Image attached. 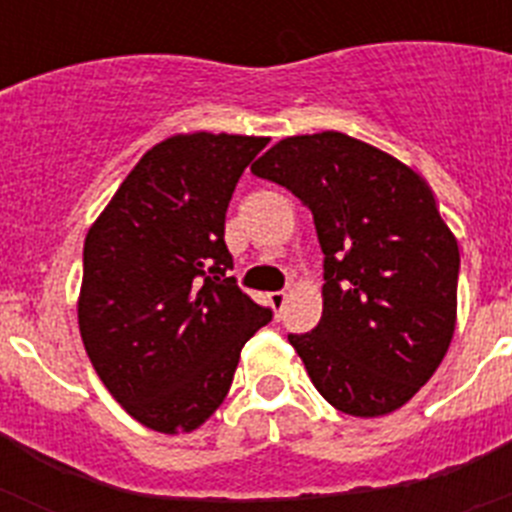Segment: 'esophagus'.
Wrapping results in <instances>:
<instances>
[{
	"instance_id": "obj_1",
	"label": "esophagus",
	"mask_w": 512,
	"mask_h": 512,
	"mask_svg": "<svg viewBox=\"0 0 512 512\" xmlns=\"http://www.w3.org/2000/svg\"><path fill=\"white\" fill-rule=\"evenodd\" d=\"M284 302H287V295H284V292H269V305L274 307V312H282Z\"/></svg>"
}]
</instances>
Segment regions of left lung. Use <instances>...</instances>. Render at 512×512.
I'll list each match as a JSON object with an SVG mask.
<instances>
[{"label":"left lung","instance_id":"left-lung-1","mask_svg":"<svg viewBox=\"0 0 512 512\" xmlns=\"http://www.w3.org/2000/svg\"><path fill=\"white\" fill-rule=\"evenodd\" d=\"M251 171L312 212L325 253L323 318L289 333L315 390L354 418L402 408L456 328L459 246L431 187L336 130L279 140Z\"/></svg>","mask_w":512,"mask_h":512}]
</instances>
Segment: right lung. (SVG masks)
I'll use <instances>...</instances> for the list:
<instances>
[{
  "label": "right lung",
  "instance_id": "add662e5",
  "mask_svg": "<svg viewBox=\"0 0 512 512\" xmlns=\"http://www.w3.org/2000/svg\"><path fill=\"white\" fill-rule=\"evenodd\" d=\"M266 143L228 133L161 140L87 233L81 341L110 395L151 431L200 428L228 395L241 348L271 320L225 277L228 202Z\"/></svg>",
  "mask_w": 512,
  "mask_h": 512
}]
</instances>
